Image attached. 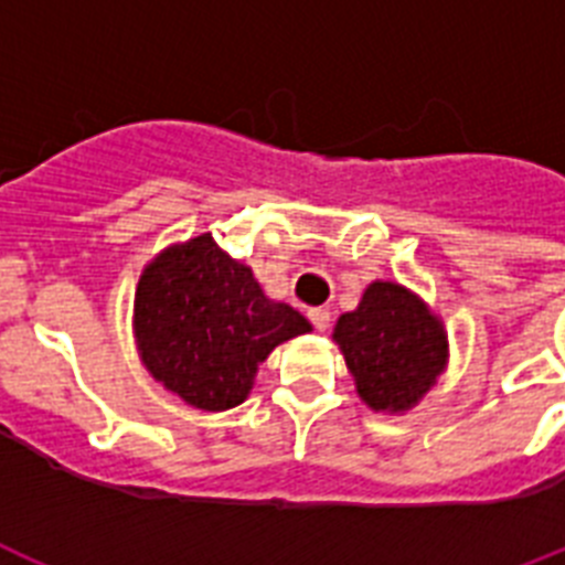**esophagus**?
Listing matches in <instances>:
<instances>
[{
	"label": "esophagus",
	"mask_w": 565,
	"mask_h": 565,
	"mask_svg": "<svg viewBox=\"0 0 565 565\" xmlns=\"http://www.w3.org/2000/svg\"><path fill=\"white\" fill-rule=\"evenodd\" d=\"M307 316H310L312 327H316L319 333H324L327 327H330V310H324V307H312V310L307 312Z\"/></svg>",
	"instance_id": "1"
}]
</instances>
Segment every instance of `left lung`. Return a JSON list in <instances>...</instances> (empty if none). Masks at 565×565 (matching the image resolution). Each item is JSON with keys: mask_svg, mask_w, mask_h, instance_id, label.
<instances>
[{"mask_svg": "<svg viewBox=\"0 0 565 565\" xmlns=\"http://www.w3.org/2000/svg\"><path fill=\"white\" fill-rule=\"evenodd\" d=\"M355 393L376 414H405L448 367L443 319L399 281H373L333 327Z\"/></svg>", "mask_w": 565, "mask_h": 565, "instance_id": "1", "label": "left lung"}]
</instances>
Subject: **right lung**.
I'll list each match as a JSON object with an SVG mask.
<instances>
[{
    "label": "right lung",
    "mask_w": 565,
    "mask_h": 565,
    "mask_svg": "<svg viewBox=\"0 0 565 565\" xmlns=\"http://www.w3.org/2000/svg\"><path fill=\"white\" fill-rule=\"evenodd\" d=\"M137 355L154 382L198 411H230L249 396L258 364L310 321L273 301L253 267L210 232L166 246L140 273L131 312Z\"/></svg>",
    "instance_id": "obj_1"
}]
</instances>
